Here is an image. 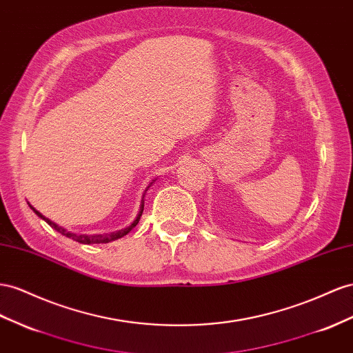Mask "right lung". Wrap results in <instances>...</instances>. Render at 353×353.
<instances>
[{
    "label": "right lung",
    "mask_w": 353,
    "mask_h": 353,
    "mask_svg": "<svg viewBox=\"0 0 353 353\" xmlns=\"http://www.w3.org/2000/svg\"><path fill=\"white\" fill-rule=\"evenodd\" d=\"M154 181V179H153ZM153 185V183H150V185L147 187V190ZM145 190V192H147ZM144 196H145V193H144ZM144 196H142V200H141V206H139V212H138V215H137V218L135 220H133V223L129 225V227H126V228H121V230H119V232H112V233H103V234H75V233H71V232H68V230H65L63 227H59L58 224L56 223H53V221H50L49 218H46L41 212H38L37 209L34 208V206H31L30 205V208L32 209V211L41 218V220H44L47 224H49L52 228H54L56 232H59L61 234H63V236H66V237H70V239H72V241H75V242H80V243H85V245H90V243H108V242H112V241H117V239H120V237H123V236H126L133 227H135L138 223H139V218H141V215H142V211H144Z\"/></svg>",
    "instance_id": "add662e5"
}]
</instances>
